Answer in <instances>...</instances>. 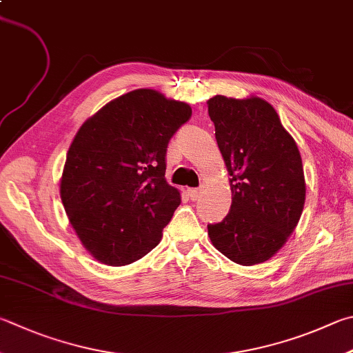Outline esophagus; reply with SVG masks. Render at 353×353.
I'll return each mask as SVG.
<instances>
[{"label": "esophagus", "mask_w": 353, "mask_h": 353, "mask_svg": "<svg viewBox=\"0 0 353 353\" xmlns=\"http://www.w3.org/2000/svg\"><path fill=\"white\" fill-rule=\"evenodd\" d=\"M202 193H203V188H202V187L190 188V190H188V194H190V197H191V201H197V199L202 196Z\"/></svg>", "instance_id": "1"}]
</instances>
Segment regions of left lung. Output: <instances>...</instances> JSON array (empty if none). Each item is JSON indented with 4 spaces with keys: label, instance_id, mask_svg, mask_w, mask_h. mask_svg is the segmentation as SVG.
Masks as SVG:
<instances>
[{
    "label": "left lung",
    "instance_id": "1",
    "mask_svg": "<svg viewBox=\"0 0 353 353\" xmlns=\"http://www.w3.org/2000/svg\"><path fill=\"white\" fill-rule=\"evenodd\" d=\"M207 103L233 196L230 213L210 223L208 236L236 264H261L279 252L303 213L299 150L268 101L216 95Z\"/></svg>",
    "mask_w": 353,
    "mask_h": 353
}]
</instances>
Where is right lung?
Segmentation results:
<instances>
[{"label": "right lung", "mask_w": 353, "mask_h": 353, "mask_svg": "<svg viewBox=\"0 0 353 353\" xmlns=\"http://www.w3.org/2000/svg\"><path fill=\"white\" fill-rule=\"evenodd\" d=\"M191 117L183 101L136 89L94 114L69 146L60 196L70 225L101 264L120 267L162 239L181 193L165 179L170 139Z\"/></svg>", "instance_id": "obj_1"}]
</instances>
